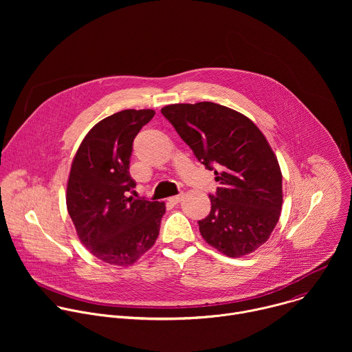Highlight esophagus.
<instances>
[{"instance_id": "1", "label": "esophagus", "mask_w": 352, "mask_h": 352, "mask_svg": "<svg viewBox=\"0 0 352 352\" xmlns=\"http://www.w3.org/2000/svg\"><path fill=\"white\" fill-rule=\"evenodd\" d=\"M181 199H182V195H175V196H171L168 200H170V204L177 205V204L181 202Z\"/></svg>"}]
</instances>
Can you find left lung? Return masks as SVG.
Segmentation results:
<instances>
[{"instance_id": "obj_1", "label": "left lung", "mask_w": 352, "mask_h": 352, "mask_svg": "<svg viewBox=\"0 0 352 352\" xmlns=\"http://www.w3.org/2000/svg\"><path fill=\"white\" fill-rule=\"evenodd\" d=\"M162 114L220 184L209 195V216L197 221L204 239L230 258L254 252L283 205L280 166L265 135L248 117L210 102L166 106Z\"/></svg>"}]
</instances>
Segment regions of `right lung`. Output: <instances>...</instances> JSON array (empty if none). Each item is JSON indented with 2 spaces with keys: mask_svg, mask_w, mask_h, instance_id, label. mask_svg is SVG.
I'll use <instances>...</instances> for the list:
<instances>
[{
  "mask_svg": "<svg viewBox=\"0 0 352 352\" xmlns=\"http://www.w3.org/2000/svg\"><path fill=\"white\" fill-rule=\"evenodd\" d=\"M153 110H122L97 122L72 162L67 208L80 242L97 259L129 266L159 236L164 202L128 196L136 186L129 174L135 136Z\"/></svg>",
  "mask_w": 352,
  "mask_h": 352,
  "instance_id": "add662e5",
  "label": "right lung"
}]
</instances>
